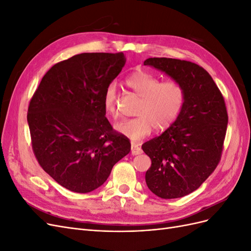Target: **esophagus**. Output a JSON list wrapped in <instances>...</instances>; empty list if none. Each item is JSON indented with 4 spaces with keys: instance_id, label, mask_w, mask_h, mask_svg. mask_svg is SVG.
Returning a JSON list of instances; mask_svg holds the SVG:
<instances>
[{
    "instance_id": "1",
    "label": "esophagus",
    "mask_w": 251,
    "mask_h": 251,
    "mask_svg": "<svg viewBox=\"0 0 251 251\" xmlns=\"http://www.w3.org/2000/svg\"><path fill=\"white\" fill-rule=\"evenodd\" d=\"M131 151H132V155H139L142 153V150L138 146H136L135 143H132Z\"/></svg>"
}]
</instances>
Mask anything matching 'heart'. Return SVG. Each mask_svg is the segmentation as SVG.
Masks as SVG:
<instances>
[{
	"label": "heart",
	"mask_w": 251,
	"mask_h": 251,
	"mask_svg": "<svg viewBox=\"0 0 251 251\" xmlns=\"http://www.w3.org/2000/svg\"><path fill=\"white\" fill-rule=\"evenodd\" d=\"M126 85L140 97L135 113L137 117L119 121L115 125V130L132 141L147 137L154 127L156 131L169 128L183 108L185 91L177 81L160 82L151 74L138 70L128 75ZM103 107L110 115H117L116 87L114 83L105 90Z\"/></svg>",
	"instance_id": "1"
}]
</instances>
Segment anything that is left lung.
I'll list each match as a JSON object with an SVG mask.
<instances>
[{"label": "left lung", "mask_w": 251, "mask_h": 251, "mask_svg": "<svg viewBox=\"0 0 251 251\" xmlns=\"http://www.w3.org/2000/svg\"><path fill=\"white\" fill-rule=\"evenodd\" d=\"M179 82L185 101L176 121L142 144L151 160L146 173L150 191L162 199L181 198L199 188L221 159L228 115L224 98L206 70L187 60H144Z\"/></svg>", "instance_id": "1"}]
</instances>
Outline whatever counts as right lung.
I'll use <instances>...</instances> for the list:
<instances>
[{
  "mask_svg": "<svg viewBox=\"0 0 251 251\" xmlns=\"http://www.w3.org/2000/svg\"><path fill=\"white\" fill-rule=\"evenodd\" d=\"M126 64L124 53H81L44 75L29 103L32 149L43 170L71 192L101 186L130 153L105 117L103 96Z\"/></svg>",
  "mask_w": 251,
  "mask_h": 251,
  "instance_id": "1",
  "label": "right lung"
}]
</instances>
